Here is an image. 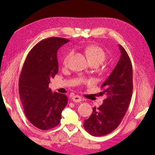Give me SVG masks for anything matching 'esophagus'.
Instances as JSON below:
<instances>
[{
    "instance_id": "1",
    "label": "esophagus",
    "mask_w": 155,
    "mask_h": 155,
    "mask_svg": "<svg viewBox=\"0 0 155 155\" xmlns=\"http://www.w3.org/2000/svg\"><path fill=\"white\" fill-rule=\"evenodd\" d=\"M72 100L73 101L74 103H79V102L81 101L82 98L81 97L78 96V95H75V96L72 98Z\"/></svg>"
}]
</instances>
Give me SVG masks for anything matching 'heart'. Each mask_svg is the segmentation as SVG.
<instances>
[{"label": "heart", "mask_w": 155, "mask_h": 155, "mask_svg": "<svg viewBox=\"0 0 155 155\" xmlns=\"http://www.w3.org/2000/svg\"><path fill=\"white\" fill-rule=\"evenodd\" d=\"M85 53L87 54L88 62L90 63H95L99 64L102 63L106 58L105 52L103 48L98 46L91 45L85 48ZM73 54V51H70L65 56L63 60V64L67 65Z\"/></svg>", "instance_id": "b5f03b06"}]
</instances>
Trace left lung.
I'll return each mask as SVG.
<instances>
[{
	"instance_id": "left-lung-1",
	"label": "left lung",
	"mask_w": 155,
	"mask_h": 155,
	"mask_svg": "<svg viewBox=\"0 0 155 155\" xmlns=\"http://www.w3.org/2000/svg\"><path fill=\"white\" fill-rule=\"evenodd\" d=\"M118 48L119 61L101 86L107 98L97 109L93 108V113L84 122L85 129L94 137L106 135L119 125L132 97V64L124 48L119 45Z\"/></svg>"
}]
</instances>
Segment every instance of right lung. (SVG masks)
<instances>
[{"instance_id":"obj_1","label":"right lung","mask_w":155,"mask_h":155,"mask_svg":"<svg viewBox=\"0 0 155 155\" xmlns=\"http://www.w3.org/2000/svg\"><path fill=\"white\" fill-rule=\"evenodd\" d=\"M68 39L51 37L38 42L29 52L20 76L19 96L26 117L41 130L54 128L61 122L68 103L65 94L52 93L51 78L58 71L57 51Z\"/></svg>"}]
</instances>
